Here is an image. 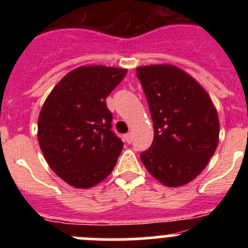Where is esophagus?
Wrapping results in <instances>:
<instances>
[{
  "instance_id": "1",
  "label": "esophagus",
  "mask_w": 248,
  "mask_h": 248,
  "mask_svg": "<svg viewBox=\"0 0 248 248\" xmlns=\"http://www.w3.org/2000/svg\"><path fill=\"white\" fill-rule=\"evenodd\" d=\"M124 140H126L127 144H131L132 140H133V137H132V133H127L126 136H124Z\"/></svg>"
}]
</instances>
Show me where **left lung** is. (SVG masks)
Instances as JSON below:
<instances>
[{
  "instance_id": "8db88e82",
  "label": "left lung",
  "mask_w": 248,
  "mask_h": 248,
  "mask_svg": "<svg viewBox=\"0 0 248 248\" xmlns=\"http://www.w3.org/2000/svg\"><path fill=\"white\" fill-rule=\"evenodd\" d=\"M155 136L140 154L150 174L169 187L198 176L216 151L219 122L211 98L191 76L169 64L138 67Z\"/></svg>"
}]
</instances>
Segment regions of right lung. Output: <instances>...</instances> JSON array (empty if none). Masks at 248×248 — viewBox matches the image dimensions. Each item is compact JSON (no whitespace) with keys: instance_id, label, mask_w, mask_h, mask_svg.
I'll return each instance as SVG.
<instances>
[{"instance_id":"obj_1","label":"right lung","mask_w":248,"mask_h":248,"mask_svg":"<svg viewBox=\"0 0 248 248\" xmlns=\"http://www.w3.org/2000/svg\"><path fill=\"white\" fill-rule=\"evenodd\" d=\"M126 69L84 66L52 89L38 117V141L47 164L77 188L99 184L114 169L124 142L112 132L107 97Z\"/></svg>"}]
</instances>
